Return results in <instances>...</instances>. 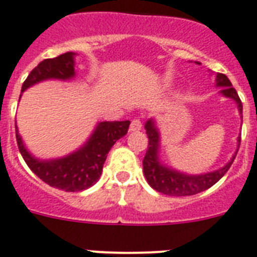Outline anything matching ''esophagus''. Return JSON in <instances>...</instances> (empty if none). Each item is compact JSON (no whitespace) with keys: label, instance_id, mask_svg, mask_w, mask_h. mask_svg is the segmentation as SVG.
I'll list each match as a JSON object with an SVG mask.
<instances>
[{"label":"esophagus","instance_id":"1","mask_svg":"<svg viewBox=\"0 0 257 257\" xmlns=\"http://www.w3.org/2000/svg\"><path fill=\"white\" fill-rule=\"evenodd\" d=\"M142 128V122L141 119H134L131 120V124H130V131H139Z\"/></svg>","mask_w":257,"mask_h":257}]
</instances>
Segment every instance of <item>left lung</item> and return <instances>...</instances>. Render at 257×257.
<instances>
[{
    "label": "left lung",
    "instance_id": "1",
    "mask_svg": "<svg viewBox=\"0 0 257 257\" xmlns=\"http://www.w3.org/2000/svg\"><path fill=\"white\" fill-rule=\"evenodd\" d=\"M196 63L200 64L198 61H196ZM215 82H217V86L222 88L220 94L227 97V98L234 99L238 105L239 113H243V105H241L240 98H239L236 90L231 85L227 76L223 75V73H217ZM144 128H146L148 137V148L143 159L144 176H146L147 182L151 188L163 193V194H167V196H193V194L209 189L223 177L224 173L230 169L235 156L238 154V148H236V151L230 159V162L226 163L222 168L217 169V171L207 172V173H202V175H188L184 172L176 171V169L171 168V167L160 162V156H159L160 133H159V128L156 126V120L154 118H150L144 124ZM239 144H240V137H238V147Z\"/></svg>",
    "mask_w": 257,
    "mask_h": 257
}]
</instances>
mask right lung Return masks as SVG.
I'll list each match as a JSON object with an SVG mask.
<instances>
[{"mask_svg":"<svg viewBox=\"0 0 257 257\" xmlns=\"http://www.w3.org/2000/svg\"><path fill=\"white\" fill-rule=\"evenodd\" d=\"M75 52H65L54 59L40 61L23 82L22 93L30 86L46 80L68 81L75 78ZM130 120L99 122L81 147L63 158L43 160L27 151L16 124L19 152L29 168L50 186L65 192H80L94 185L102 173L107 154L115 142L124 137Z\"/></svg>","mask_w":257,"mask_h":257,"instance_id":"add662e5","label":"right lung"}]
</instances>
